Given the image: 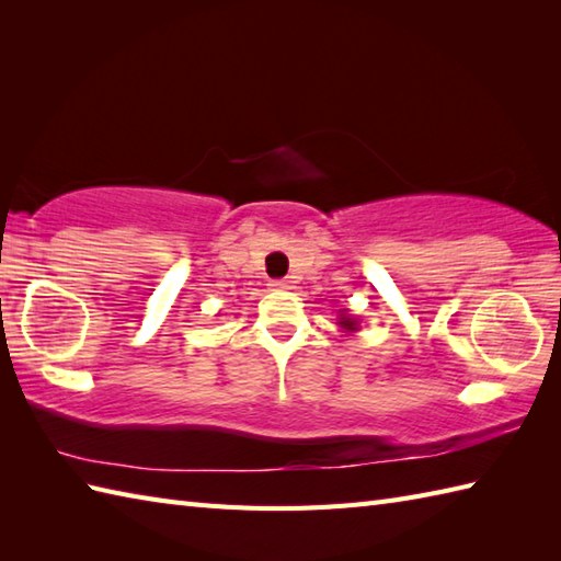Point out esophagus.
Instances as JSON below:
<instances>
[{
	"instance_id": "34e87169",
	"label": "esophagus",
	"mask_w": 561,
	"mask_h": 561,
	"mask_svg": "<svg viewBox=\"0 0 561 561\" xmlns=\"http://www.w3.org/2000/svg\"><path fill=\"white\" fill-rule=\"evenodd\" d=\"M270 287L274 291H284V289H291V282L289 279H274V282H270Z\"/></svg>"
}]
</instances>
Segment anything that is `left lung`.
<instances>
[{"mask_svg": "<svg viewBox=\"0 0 561 561\" xmlns=\"http://www.w3.org/2000/svg\"><path fill=\"white\" fill-rule=\"evenodd\" d=\"M340 328H344V330H350V332H354V330H356V320H354V318H350V316H344V313H342V318H340Z\"/></svg>", "mask_w": 561, "mask_h": 561, "instance_id": "obj_1", "label": "left lung"}]
</instances>
